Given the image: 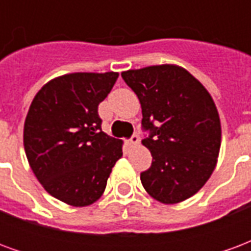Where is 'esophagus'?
<instances>
[{
  "mask_svg": "<svg viewBox=\"0 0 251 251\" xmlns=\"http://www.w3.org/2000/svg\"><path fill=\"white\" fill-rule=\"evenodd\" d=\"M127 142H129V145H131V147H136L137 144L140 142V136H138V134H133V136L129 138V141Z\"/></svg>",
  "mask_w": 251,
  "mask_h": 251,
  "instance_id": "34e87169",
  "label": "esophagus"
}]
</instances>
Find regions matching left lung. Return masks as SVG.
Here are the masks:
<instances>
[{
  "label": "left lung",
  "mask_w": 251,
  "mask_h": 251,
  "mask_svg": "<svg viewBox=\"0 0 251 251\" xmlns=\"http://www.w3.org/2000/svg\"><path fill=\"white\" fill-rule=\"evenodd\" d=\"M142 109V144L152 153L141 172L148 194L161 203L188 199L210 179L221 149L219 114L204 86L174 64L121 74Z\"/></svg>",
  "instance_id": "1"
}]
</instances>
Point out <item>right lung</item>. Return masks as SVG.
<instances>
[{"label":"right lung","instance_id":"add662e5","mask_svg":"<svg viewBox=\"0 0 251 251\" xmlns=\"http://www.w3.org/2000/svg\"><path fill=\"white\" fill-rule=\"evenodd\" d=\"M117 72H75L52 79L30 103L24 148L33 174L53 198L75 207L103 194L122 141L102 131L98 106Z\"/></svg>","mask_w":251,"mask_h":251}]
</instances>
